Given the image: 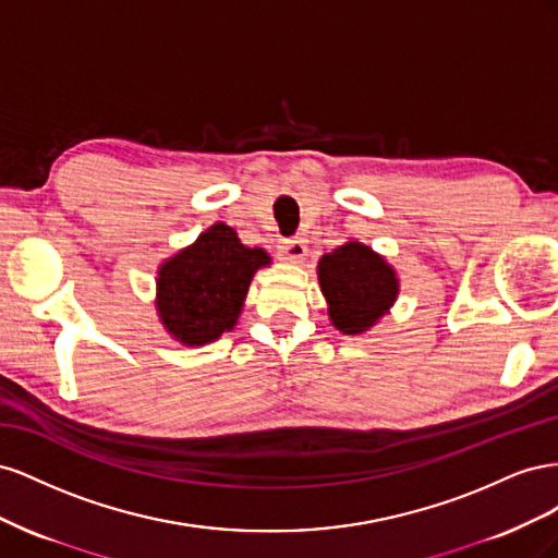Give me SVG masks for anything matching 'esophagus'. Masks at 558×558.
Masks as SVG:
<instances>
[{"mask_svg":"<svg viewBox=\"0 0 558 558\" xmlns=\"http://www.w3.org/2000/svg\"><path fill=\"white\" fill-rule=\"evenodd\" d=\"M279 256L286 263H302L307 256L305 240H286L279 244Z\"/></svg>","mask_w":558,"mask_h":558,"instance_id":"obj_1","label":"esophagus"}]
</instances>
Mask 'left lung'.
Wrapping results in <instances>:
<instances>
[{
	"mask_svg": "<svg viewBox=\"0 0 558 558\" xmlns=\"http://www.w3.org/2000/svg\"><path fill=\"white\" fill-rule=\"evenodd\" d=\"M316 275L332 326L344 335L373 328L391 310L400 291L396 269L361 242H347L326 253Z\"/></svg>",
	"mask_w": 558,
	"mask_h": 558,
	"instance_id": "1",
	"label": "left lung"
}]
</instances>
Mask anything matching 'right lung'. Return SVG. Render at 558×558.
Segmentation results:
<instances>
[{"label": "right lung", "instance_id": "1", "mask_svg": "<svg viewBox=\"0 0 558 558\" xmlns=\"http://www.w3.org/2000/svg\"><path fill=\"white\" fill-rule=\"evenodd\" d=\"M269 265L263 248H248L226 223L167 258L158 269L156 307L165 330L185 347H202L232 330L253 275Z\"/></svg>", "mask_w": 558, "mask_h": 558}]
</instances>
